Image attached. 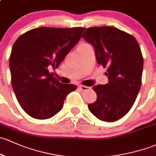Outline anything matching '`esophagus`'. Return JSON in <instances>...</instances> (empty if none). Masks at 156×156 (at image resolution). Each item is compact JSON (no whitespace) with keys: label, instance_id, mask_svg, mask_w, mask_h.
I'll return each mask as SVG.
<instances>
[{"label":"esophagus","instance_id":"1","mask_svg":"<svg viewBox=\"0 0 156 156\" xmlns=\"http://www.w3.org/2000/svg\"><path fill=\"white\" fill-rule=\"evenodd\" d=\"M78 88H79V89H80L81 91H87V90L90 89V87H88V86H79Z\"/></svg>","mask_w":156,"mask_h":156}]
</instances>
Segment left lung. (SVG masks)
Segmentation results:
<instances>
[{
    "instance_id": "obj_1",
    "label": "left lung",
    "mask_w": 156,
    "mask_h": 156,
    "mask_svg": "<svg viewBox=\"0 0 156 156\" xmlns=\"http://www.w3.org/2000/svg\"><path fill=\"white\" fill-rule=\"evenodd\" d=\"M82 37L94 47L97 62L107 67L108 76V83L93 87L97 100L89 110L102 121H116L131 110L140 89V48L132 35L114 27H91Z\"/></svg>"
}]
</instances>
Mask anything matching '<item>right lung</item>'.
<instances>
[{
	"label": "right lung",
	"instance_id": "obj_1",
	"mask_svg": "<svg viewBox=\"0 0 156 156\" xmlns=\"http://www.w3.org/2000/svg\"><path fill=\"white\" fill-rule=\"evenodd\" d=\"M85 29L41 27L14 43L9 61L12 89L22 108L33 118L46 119L57 114L66 96L77 88L61 83L49 68L58 67Z\"/></svg>",
	"mask_w": 156,
	"mask_h": 156
}]
</instances>
